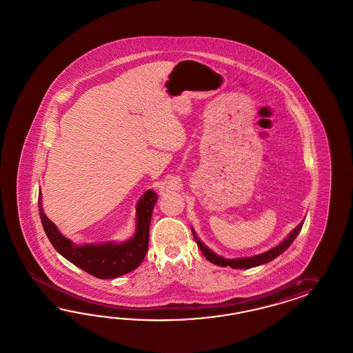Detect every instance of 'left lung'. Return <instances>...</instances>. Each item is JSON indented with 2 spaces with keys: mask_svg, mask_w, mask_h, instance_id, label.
<instances>
[{
  "mask_svg": "<svg viewBox=\"0 0 353 353\" xmlns=\"http://www.w3.org/2000/svg\"><path fill=\"white\" fill-rule=\"evenodd\" d=\"M301 226H303V221L291 232V234H290L281 245H278V246L272 248V250H269V251L261 254V255H256V256L252 257H243V259H232V260H228V259H224V257L217 256L216 254H214L211 250H208V248L204 246L203 243L196 238L195 232H194L192 229V235H194V239H195V242H196V245L201 248V251L203 252L204 257H205L208 261L214 263L216 265H220V267H230L234 268V269H248V268L257 267V265L269 263L270 260L276 259L278 255H281L282 252H285V251L289 248L290 245L294 242V239L296 238V235L299 234Z\"/></svg>",
  "mask_w": 353,
  "mask_h": 353,
  "instance_id": "obj_1",
  "label": "left lung"
}]
</instances>
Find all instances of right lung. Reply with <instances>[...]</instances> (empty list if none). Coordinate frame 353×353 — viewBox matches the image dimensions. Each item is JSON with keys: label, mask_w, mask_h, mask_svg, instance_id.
<instances>
[{"label": "right lung", "mask_w": 353, "mask_h": 353, "mask_svg": "<svg viewBox=\"0 0 353 353\" xmlns=\"http://www.w3.org/2000/svg\"><path fill=\"white\" fill-rule=\"evenodd\" d=\"M39 210L43 230L52 242L54 248L76 267L85 270L101 279L119 277L136 269L149 248V229L152 208L158 201L157 194L148 190L142 195L137 204V229L136 234L121 245H85L75 246L70 239L64 238L57 226L43 214L41 194H39Z\"/></svg>", "instance_id": "obj_1"}]
</instances>
